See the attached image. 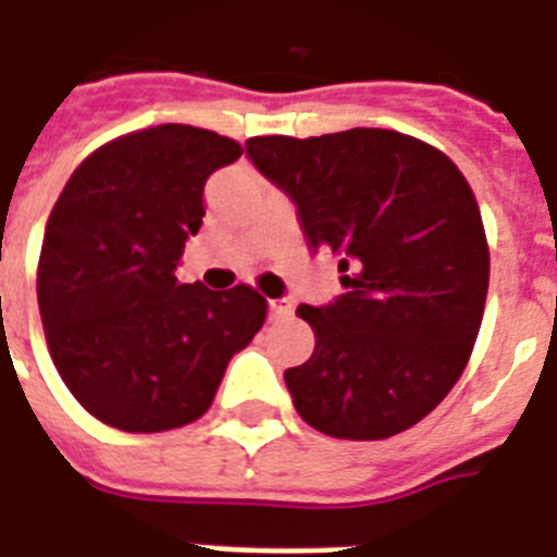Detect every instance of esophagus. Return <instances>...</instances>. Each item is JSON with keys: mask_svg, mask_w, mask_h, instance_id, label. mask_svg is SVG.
<instances>
[{"mask_svg": "<svg viewBox=\"0 0 557 557\" xmlns=\"http://www.w3.org/2000/svg\"><path fill=\"white\" fill-rule=\"evenodd\" d=\"M268 310H271V319H289L295 307L292 300H268Z\"/></svg>", "mask_w": 557, "mask_h": 557, "instance_id": "obj_1", "label": "esophagus"}]
</instances>
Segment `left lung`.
Instances as JSON below:
<instances>
[{"mask_svg": "<svg viewBox=\"0 0 557 557\" xmlns=\"http://www.w3.org/2000/svg\"><path fill=\"white\" fill-rule=\"evenodd\" d=\"M247 156L298 203L310 247L339 257L345 295L298 307L315 351L286 372L300 419L336 440H386L463 374L484 319L490 247L467 176L395 129L257 135Z\"/></svg>", "mask_w": 557, "mask_h": 557, "instance_id": "obj_1", "label": "left lung"}]
</instances>
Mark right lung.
<instances>
[{"instance_id": "obj_1", "label": "right lung", "mask_w": 557, "mask_h": 557, "mask_svg": "<svg viewBox=\"0 0 557 557\" xmlns=\"http://www.w3.org/2000/svg\"><path fill=\"white\" fill-rule=\"evenodd\" d=\"M238 156V141L185 123L129 132L90 152L49 212L37 262L49 357L106 425L159 434L200 419L265 324L268 300L247 283L174 277L206 180Z\"/></svg>"}]
</instances>
